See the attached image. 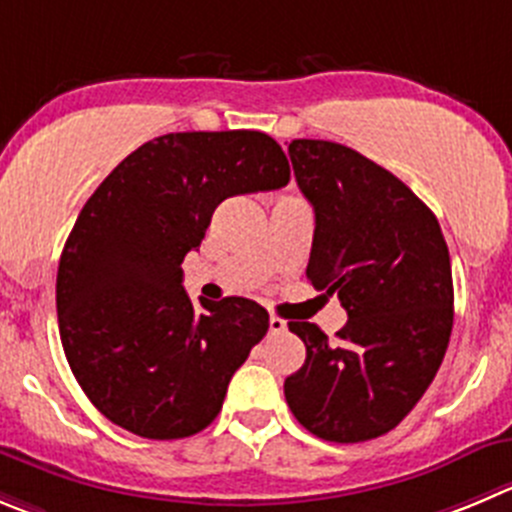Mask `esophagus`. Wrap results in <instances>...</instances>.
I'll list each match as a JSON object with an SVG mask.
<instances>
[{"label": "esophagus", "mask_w": 512, "mask_h": 512, "mask_svg": "<svg viewBox=\"0 0 512 512\" xmlns=\"http://www.w3.org/2000/svg\"><path fill=\"white\" fill-rule=\"evenodd\" d=\"M269 332L271 334L286 332V321L279 319V316H271V319H269Z\"/></svg>", "instance_id": "obj_1"}]
</instances>
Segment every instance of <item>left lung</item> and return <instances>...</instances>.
Here are the masks:
<instances>
[{
    "label": "left lung",
    "mask_w": 512,
    "mask_h": 512,
    "mask_svg": "<svg viewBox=\"0 0 512 512\" xmlns=\"http://www.w3.org/2000/svg\"><path fill=\"white\" fill-rule=\"evenodd\" d=\"M289 158L314 206L306 276L337 294L349 319L337 342L316 324L289 321L306 362L286 377V402L321 440H374L410 415L445 357L455 316L450 251L435 213L357 150L291 140Z\"/></svg>",
    "instance_id": "obj_1"
}]
</instances>
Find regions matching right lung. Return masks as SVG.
<instances>
[{"mask_svg":"<svg viewBox=\"0 0 512 512\" xmlns=\"http://www.w3.org/2000/svg\"><path fill=\"white\" fill-rule=\"evenodd\" d=\"M289 178L274 138L226 130L148 140L97 186L62 248L57 321L72 374L107 420L148 440L216 420L269 311L243 296L198 311L180 264L218 203Z\"/></svg>","mask_w":512,"mask_h":512,"instance_id":"1","label":"right lung"}]
</instances>
